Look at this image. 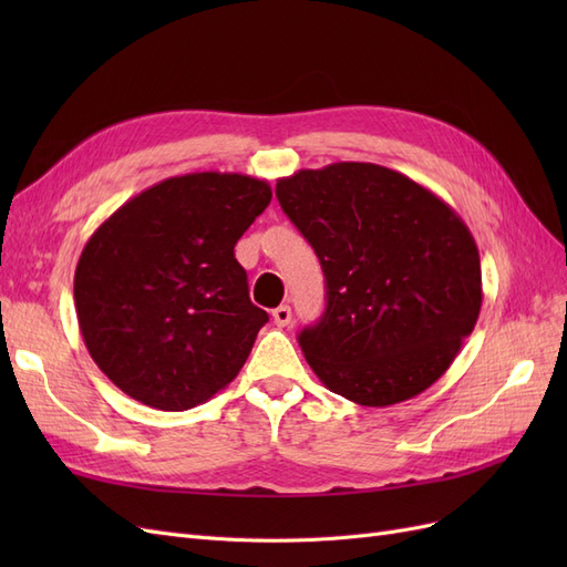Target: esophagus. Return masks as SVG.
Here are the masks:
<instances>
[{
  "mask_svg": "<svg viewBox=\"0 0 567 567\" xmlns=\"http://www.w3.org/2000/svg\"><path fill=\"white\" fill-rule=\"evenodd\" d=\"M271 317H274V323L277 326H288L290 323V319H293V312H290V307L288 305H281V307H277V310L271 312Z\"/></svg>",
  "mask_w": 567,
  "mask_h": 567,
  "instance_id": "1",
  "label": "esophagus"
}]
</instances>
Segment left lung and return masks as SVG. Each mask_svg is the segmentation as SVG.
Masks as SVG:
<instances>
[{"label":"left lung","instance_id":"1","mask_svg":"<svg viewBox=\"0 0 567 567\" xmlns=\"http://www.w3.org/2000/svg\"><path fill=\"white\" fill-rule=\"evenodd\" d=\"M277 198L326 277V312L298 338L317 379L364 406L431 388L483 305L466 221L431 188L373 163L298 169L277 182Z\"/></svg>","mask_w":567,"mask_h":567}]
</instances>
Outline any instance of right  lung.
<instances>
[{
  "mask_svg": "<svg viewBox=\"0 0 567 567\" xmlns=\"http://www.w3.org/2000/svg\"><path fill=\"white\" fill-rule=\"evenodd\" d=\"M271 200L238 173L169 177L136 194L84 244L75 312L96 367L132 400L186 411L246 364L267 312L234 246Z\"/></svg>",
  "mask_w": 567,
  "mask_h": 567,
  "instance_id": "1",
  "label": "right lung"
}]
</instances>
